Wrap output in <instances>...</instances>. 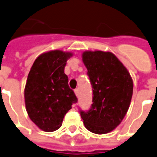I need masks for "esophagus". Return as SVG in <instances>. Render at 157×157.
Returning a JSON list of instances; mask_svg holds the SVG:
<instances>
[{"label": "esophagus", "instance_id": "esophagus-1", "mask_svg": "<svg viewBox=\"0 0 157 157\" xmlns=\"http://www.w3.org/2000/svg\"><path fill=\"white\" fill-rule=\"evenodd\" d=\"M75 95L77 96V97L79 96V90H78V88H76V89L75 90Z\"/></svg>", "mask_w": 157, "mask_h": 157}]
</instances>
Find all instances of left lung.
<instances>
[{
	"mask_svg": "<svg viewBox=\"0 0 157 157\" xmlns=\"http://www.w3.org/2000/svg\"><path fill=\"white\" fill-rule=\"evenodd\" d=\"M82 61L92 87V104L80 115L87 130L110 133L128 111L133 96V80L127 69L111 52H84Z\"/></svg>",
	"mask_w": 157,
	"mask_h": 157,
	"instance_id": "8db88e82",
	"label": "left lung"
}]
</instances>
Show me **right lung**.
I'll use <instances>...</instances> for the list:
<instances>
[{"instance_id": "obj_1", "label": "right lung", "mask_w": 157, "mask_h": 157, "mask_svg": "<svg viewBox=\"0 0 157 157\" xmlns=\"http://www.w3.org/2000/svg\"><path fill=\"white\" fill-rule=\"evenodd\" d=\"M72 56L59 50L43 53L35 59L28 75L26 110L33 122L45 132L57 130L65 114L78 101L65 74L67 59Z\"/></svg>"}]
</instances>
